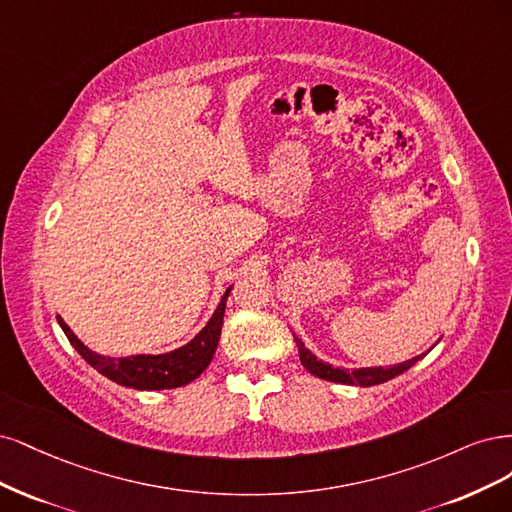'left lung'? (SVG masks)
<instances>
[{
    "mask_svg": "<svg viewBox=\"0 0 512 512\" xmlns=\"http://www.w3.org/2000/svg\"><path fill=\"white\" fill-rule=\"evenodd\" d=\"M295 338V336H293ZM295 344H298V351H300V361L302 366L310 372L315 374L319 378H323V381H332V383H342V385H359V387H372V385H381L385 381H389V378L398 376L402 372H406L412 364H415V359H408L404 361V364H398L393 368H361V370H340V368H334L325 364V361H319L315 355H312L304 342L300 338H295Z\"/></svg>",
    "mask_w": 512,
    "mask_h": 512,
    "instance_id": "8db88e82",
    "label": "left lung"
}]
</instances>
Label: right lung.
<instances>
[{
  "mask_svg": "<svg viewBox=\"0 0 512 512\" xmlns=\"http://www.w3.org/2000/svg\"><path fill=\"white\" fill-rule=\"evenodd\" d=\"M229 291H232V287L225 291L219 308L214 310L212 319L206 323L202 332L197 334L189 344L180 346V349L166 355H136V357L117 359V361L106 359L102 355L89 351L61 319H59V325L63 329V334L68 336L70 344L80 353V357L117 385L127 389H148V391L176 389L195 381V378L200 376L212 361V355L217 351L219 336H221L225 302H227Z\"/></svg>",
  "mask_w": 512,
  "mask_h": 512,
  "instance_id": "1",
  "label": "right lung"
}]
</instances>
